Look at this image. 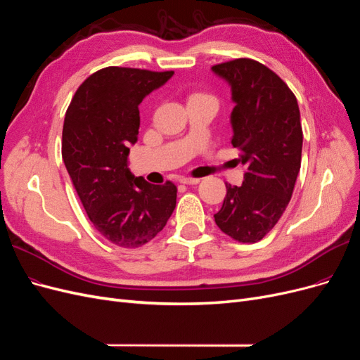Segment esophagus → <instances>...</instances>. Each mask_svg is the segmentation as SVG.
Masks as SVG:
<instances>
[{
	"instance_id": "esophagus-1",
	"label": "esophagus",
	"mask_w": 360,
	"mask_h": 360,
	"mask_svg": "<svg viewBox=\"0 0 360 360\" xmlns=\"http://www.w3.org/2000/svg\"><path fill=\"white\" fill-rule=\"evenodd\" d=\"M179 182L181 184H187V185H193V184H199L200 179L199 178H190V176H181Z\"/></svg>"
}]
</instances>
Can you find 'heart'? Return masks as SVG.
<instances>
[{
	"mask_svg": "<svg viewBox=\"0 0 360 360\" xmlns=\"http://www.w3.org/2000/svg\"><path fill=\"white\" fill-rule=\"evenodd\" d=\"M197 97H207V98H211L210 96H206V94H194L191 98H197Z\"/></svg>",
	"mask_w": 360,
	"mask_h": 360,
	"instance_id": "heart-1",
	"label": "heart"
}]
</instances>
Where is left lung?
I'll list each match as a JSON object with an SVG mask.
<instances>
[{
    "mask_svg": "<svg viewBox=\"0 0 360 360\" xmlns=\"http://www.w3.org/2000/svg\"><path fill=\"white\" fill-rule=\"evenodd\" d=\"M212 72L231 88V145L247 167L240 187L227 194L214 218L231 239H263L292 199L302 158V125L295 94L271 68L250 58L217 64Z\"/></svg>",
    "mask_w": 360,
    "mask_h": 360,
    "instance_id": "8db88e82",
    "label": "left lung"
}]
</instances>
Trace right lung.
Listing matches in <instances>:
<instances>
[{
  "instance_id": "1",
  "label": "right lung",
  "mask_w": 360,
  "mask_h": 360,
  "mask_svg": "<svg viewBox=\"0 0 360 360\" xmlns=\"http://www.w3.org/2000/svg\"><path fill=\"white\" fill-rule=\"evenodd\" d=\"M173 72L106 67L76 91L65 112L63 160L91 223L112 243L137 248L165 229L176 206V185L136 178L129 169L137 142L139 104Z\"/></svg>"
}]
</instances>
